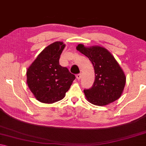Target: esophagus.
<instances>
[{"instance_id": "34e87169", "label": "esophagus", "mask_w": 146, "mask_h": 146, "mask_svg": "<svg viewBox=\"0 0 146 146\" xmlns=\"http://www.w3.org/2000/svg\"><path fill=\"white\" fill-rule=\"evenodd\" d=\"M76 78L78 79V80H80V78H81V74H76Z\"/></svg>"}]
</instances>
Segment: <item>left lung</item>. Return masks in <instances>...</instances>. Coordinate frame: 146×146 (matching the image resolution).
<instances>
[{
	"mask_svg": "<svg viewBox=\"0 0 146 146\" xmlns=\"http://www.w3.org/2000/svg\"><path fill=\"white\" fill-rule=\"evenodd\" d=\"M76 49L89 59L94 68V83L90 89H84L88 101L96 106H106L118 100L125 87L126 77L114 56L101 46L89 48L79 44Z\"/></svg>",
	"mask_w": 146,
	"mask_h": 146,
	"instance_id": "obj_1",
	"label": "left lung"
}]
</instances>
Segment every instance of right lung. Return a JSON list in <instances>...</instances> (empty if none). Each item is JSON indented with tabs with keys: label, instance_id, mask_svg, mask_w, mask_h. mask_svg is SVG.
I'll return each instance as SVG.
<instances>
[{
	"label": "right lung",
	"instance_id": "obj_1",
	"mask_svg": "<svg viewBox=\"0 0 146 146\" xmlns=\"http://www.w3.org/2000/svg\"><path fill=\"white\" fill-rule=\"evenodd\" d=\"M65 44L55 42L38 55L27 70V83L36 99L53 104L62 100L76 77L59 65Z\"/></svg>",
	"mask_w": 146,
	"mask_h": 146
}]
</instances>
